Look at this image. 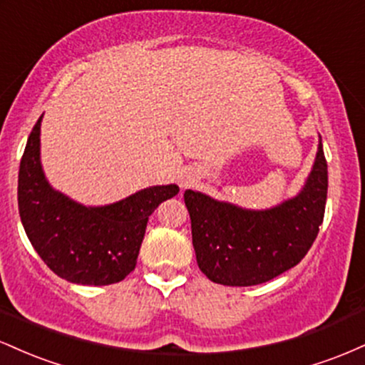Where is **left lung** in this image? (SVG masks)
Masks as SVG:
<instances>
[{
  "mask_svg": "<svg viewBox=\"0 0 365 365\" xmlns=\"http://www.w3.org/2000/svg\"><path fill=\"white\" fill-rule=\"evenodd\" d=\"M328 163L319 142L304 190L267 211H247L185 190L192 244L199 269L226 287H252L297 266L309 252L324 217Z\"/></svg>",
  "mask_w": 365,
  "mask_h": 365,
  "instance_id": "left-lung-1",
  "label": "left lung"
}]
</instances>
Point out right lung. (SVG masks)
Instances as JSON below:
<instances>
[{"instance_id": "add662e5", "label": "right lung", "mask_w": 365, "mask_h": 365, "mask_svg": "<svg viewBox=\"0 0 365 365\" xmlns=\"http://www.w3.org/2000/svg\"><path fill=\"white\" fill-rule=\"evenodd\" d=\"M41 118L29 135L19 171V212L25 233L49 269L66 282L94 287L118 283L135 269L149 216L180 188H144L104 207L73 202L44 178Z\"/></svg>"}]
</instances>
